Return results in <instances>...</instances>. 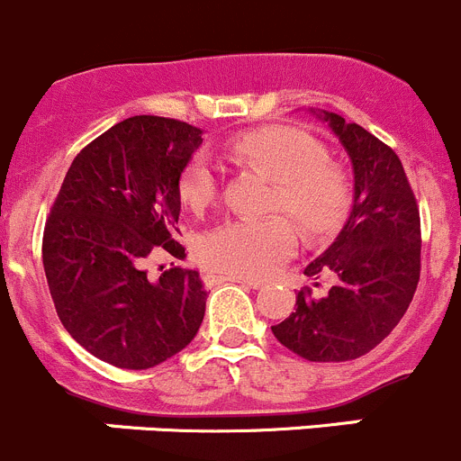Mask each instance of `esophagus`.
I'll return each instance as SVG.
<instances>
[{
	"mask_svg": "<svg viewBox=\"0 0 461 461\" xmlns=\"http://www.w3.org/2000/svg\"><path fill=\"white\" fill-rule=\"evenodd\" d=\"M203 283L208 285V287H214V285H223V283H242V285H247V287H253V289L262 287L258 280H249V278H244V276H228V274H205Z\"/></svg>",
	"mask_w": 461,
	"mask_h": 461,
	"instance_id": "1",
	"label": "esophagus"
}]
</instances>
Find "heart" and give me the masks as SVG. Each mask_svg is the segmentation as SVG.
Segmentation results:
<instances>
[{
    "mask_svg": "<svg viewBox=\"0 0 461 461\" xmlns=\"http://www.w3.org/2000/svg\"><path fill=\"white\" fill-rule=\"evenodd\" d=\"M238 160L278 181L274 210L296 219L308 238H326L344 223L353 201L350 178L328 160L326 147L312 135L289 126H265L230 140ZM219 190L217 174L205 153L190 158L178 181V196L190 210H203ZM296 228L283 214L265 219H228L210 228L199 242L208 269L260 278L294 251Z\"/></svg>",
    "mask_w": 461,
    "mask_h": 461,
    "instance_id": "1",
    "label": "heart"
}]
</instances>
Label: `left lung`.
Masks as SVG:
<instances>
[{
    "label": "left lung",
    "mask_w": 461,
    "mask_h": 461,
    "mask_svg": "<svg viewBox=\"0 0 461 461\" xmlns=\"http://www.w3.org/2000/svg\"><path fill=\"white\" fill-rule=\"evenodd\" d=\"M353 162V208L335 242L305 267L335 285L271 326L276 339L310 362H346L380 344L410 308L420 274V217L401 158L337 113L321 115Z\"/></svg>",
    "instance_id": "obj_1"
}]
</instances>
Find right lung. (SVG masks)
<instances>
[{
    "label": "right lung",
    "mask_w": 461,
    "mask_h": 461,
    "mask_svg": "<svg viewBox=\"0 0 461 461\" xmlns=\"http://www.w3.org/2000/svg\"><path fill=\"white\" fill-rule=\"evenodd\" d=\"M203 131L135 115L81 149L69 165L42 235V265L65 330L120 369H151L199 332L205 294L199 271L147 276L162 247L174 258L178 181Z\"/></svg>",
    "instance_id": "right-lung-1"
}]
</instances>
